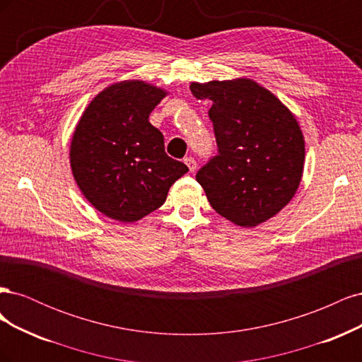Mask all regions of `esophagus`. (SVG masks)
Listing matches in <instances>:
<instances>
[{"label":"esophagus","instance_id":"obj_1","mask_svg":"<svg viewBox=\"0 0 362 362\" xmlns=\"http://www.w3.org/2000/svg\"><path fill=\"white\" fill-rule=\"evenodd\" d=\"M184 163H185V166L189 168L190 172H194L196 168H198V164H196V160L192 158V157H185V158H184Z\"/></svg>","mask_w":362,"mask_h":362}]
</instances>
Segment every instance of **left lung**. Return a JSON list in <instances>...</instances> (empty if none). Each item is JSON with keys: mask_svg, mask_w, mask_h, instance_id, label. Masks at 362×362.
I'll return each mask as SVG.
<instances>
[{"mask_svg": "<svg viewBox=\"0 0 362 362\" xmlns=\"http://www.w3.org/2000/svg\"><path fill=\"white\" fill-rule=\"evenodd\" d=\"M210 116L218 154L196 173L222 217L254 228L276 216L298 190L305 140L294 115L254 80L192 83Z\"/></svg>", "mask_w": 362, "mask_h": 362, "instance_id": "obj_1", "label": "left lung"}]
</instances>
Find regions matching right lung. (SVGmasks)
Here are the masks:
<instances>
[{
  "label": "right lung",
  "instance_id": "1",
  "mask_svg": "<svg viewBox=\"0 0 362 362\" xmlns=\"http://www.w3.org/2000/svg\"><path fill=\"white\" fill-rule=\"evenodd\" d=\"M168 95L139 80L98 93L78 120L71 141V169L84 198L115 221H140L168 198L170 185L189 172L170 158L149 115Z\"/></svg>",
  "mask_w": 362,
  "mask_h": 362
}]
</instances>
